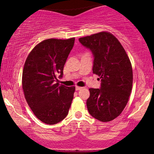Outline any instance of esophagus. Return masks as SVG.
I'll use <instances>...</instances> for the list:
<instances>
[{"label":"esophagus","mask_w":154,"mask_h":154,"mask_svg":"<svg viewBox=\"0 0 154 154\" xmlns=\"http://www.w3.org/2000/svg\"><path fill=\"white\" fill-rule=\"evenodd\" d=\"M81 89H82V87H78V86H76V88H75L76 91H79V90H81Z\"/></svg>","instance_id":"34e87169"}]
</instances>
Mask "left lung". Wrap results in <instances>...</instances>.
<instances>
[{
  "label": "left lung",
  "mask_w": 154,
  "mask_h": 154,
  "mask_svg": "<svg viewBox=\"0 0 154 154\" xmlns=\"http://www.w3.org/2000/svg\"><path fill=\"white\" fill-rule=\"evenodd\" d=\"M79 41L91 51L93 72L101 79L100 88L89 89L88 110L100 122L111 121L122 112L131 93L133 75L130 59L119 40L107 32L80 38Z\"/></svg>",
  "instance_id": "8db88e82"
}]
</instances>
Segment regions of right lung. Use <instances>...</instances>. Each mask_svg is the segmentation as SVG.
I'll use <instances>...</instances> for the list:
<instances>
[{"label":"right lung","mask_w":154,"mask_h":154,"mask_svg":"<svg viewBox=\"0 0 154 154\" xmlns=\"http://www.w3.org/2000/svg\"><path fill=\"white\" fill-rule=\"evenodd\" d=\"M75 38L47 39L28 55L22 73V88L28 105L43 122L55 125L67 116L73 99L75 87L58 82Z\"/></svg>","instance_id":"obj_1"}]
</instances>
